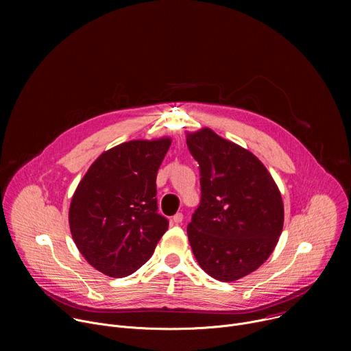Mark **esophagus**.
<instances>
[{
	"label": "esophagus",
	"instance_id": "esophagus-1",
	"mask_svg": "<svg viewBox=\"0 0 351 351\" xmlns=\"http://www.w3.org/2000/svg\"><path fill=\"white\" fill-rule=\"evenodd\" d=\"M172 221L178 225V223H182V221H183V214L182 213H178V214H175L173 217H172Z\"/></svg>",
	"mask_w": 351,
	"mask_h": 351
}]
</instances>
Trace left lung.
<instances>
[{
	"label": "left lung",
	"instance_id": "1",
	"mask_svg": "<svg viewBox=\"0 0 351 351\" xmlns=\"http://www.w3.org/2000/svg\"><path fill=\"white\" fill-rule=\"evenodd\" d=\"M199 165L202 202L187 226L193 254L210 276L233 282L260 268L283 228L280 191L248 149L208 128L187 133Z\"/></svg>",
	"mask_w": 351,
	"mask_h": 351
}]
</instances>
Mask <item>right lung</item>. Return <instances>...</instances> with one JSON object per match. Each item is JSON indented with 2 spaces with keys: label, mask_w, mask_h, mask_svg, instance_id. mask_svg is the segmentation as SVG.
Returning <instances> with one entry per match:
<instances>
[{
  "label": "right lung",
  "mask_w": 351,
  "mask_h": 351,
  "mask_svg": "<svg viewBox=\"0 0 351 351\" xmlns=\"http://www.w3.org/2000/svg\"><path fill=\"white\" fill-rule=\"evenodd\" d=\"M171 138L132 140L104 152L77 184L69 226L82 256L111 278L132 275L168 229L158 214L157 172Z\"/></svg>",
  "instance_id": "add662e5"
}]
</instances>
